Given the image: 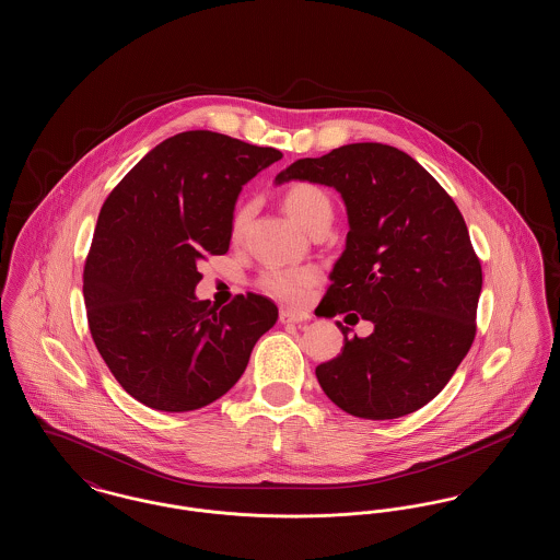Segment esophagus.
Returning <instances> with one entry per match:
<instances>
[{
    "label": "esophagus",
    "instance_id": "obj_1",
    "mask_svg": "<svg viewBox=\"0 0 560 560\" xmlns=\"http://www.w3.org/2000/svg\"><path fill=\"white\" fill-rule=\"evenodd\" d=\"M279 319H281V323H302V320H308L311 317H308L306 313H295V311L283 308V311L279 313Z\"/></svg>",
    "mask_w": 560,
    "mask_h": 560
}]
</instances>
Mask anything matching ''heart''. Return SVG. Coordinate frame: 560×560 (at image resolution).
I'll use <instances>...</instances> for the list:
<instances>
[{
    "label": "heart",
    "instance_id": "b5f03b06",
    "mask_svg": "<svg viewBox=\"0 0 560 560\" xmlns=\"http://www.w3.org/2000/svg\"><path fill=\"white\" fill-rule=\"evenodd\" d=\"M283 203L288 213L304 231H311L323 220H331V212H334L329 197L315 185H295L285 192ZM247 218H249V206H243L233 218L235 237H240L243 233ZM317 281H319V272L315 268H270L260 279V288L288 304H302Z\"/></svg>",
    "mask_w": 560,
    "mask_h": 560
}]
</instances>
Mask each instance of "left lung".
Segmentation results:
<instances>
[{"mask_svg":"<svg viewBox=\"0 0 560 560\" xmlns=\"http://www.w3.org/2000/svg\"><path fill=\"white\" fill-rule=\"evenodd\" d=\"M308 180L336 188L348 235L329 272L325 317L354 311L368 338L315 370L323 393L350 416L395 420L434 399L477 331L482 272L466 222L427 170L395 147L357 142L293 161L275 185Z\"/></svg>","mask_w":560,"mask_h":560,"instance_id":"left-lung-1","label":"left lung"}]
</instances>
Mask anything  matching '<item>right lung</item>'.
<instances>
[{
	"instance_id": "obj_1",
	"label": "right lung",
	"mask_w": 560,
	"mask_h": 560,
	"mask_svg": "<svg viewBox=\"0 0 560 560\" xmlns=\"http://www.w3.org/2000/svg\"><path fill=\"white\" fill-rule=\"evenodd\" d=\"M281 151L195 130L163 140L108 195L83 268L90 334L142 405L183 413L226 395L277 323L272 300H199L197 265L229 252L241 188Z\"/></svg>"
}]
</instances>
